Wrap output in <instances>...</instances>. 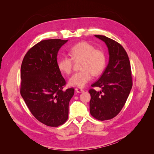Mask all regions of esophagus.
<instances>
[{"instance_id": "esophagus-1", "label": "esophagus", "mask_w": 154, "mask_h": 154, "mask_svg": "<svg viewBox=\"0 0 154 154\" xmlns=\"http://www.w3.org/2000/svg\"><path fill=\"white\" fill-rule=\"evenodd\" d=\"M75 91L78 93H81V92H84V91H83V89H82V88H75Z\"/></svg>"}]
</instances>
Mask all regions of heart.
Masks as SVG:
<instances>
[{
	"label": "heart",
	"mask_w": 154,
	"mask_h": 154,
	"mask_svg": "<svg viewBox=\"0 0 154 154\" xmlns=\"http://www.w3.org/2000/svg\"><path fill=\"white\" fill-rule=\"evenodd\" d=\"M70 57L63 56L58 62L60 71L69 74L72 71L73 60H81L80 71L74 73L69 80L72 86L83 87L89 82L93 74L99 75L106 66V56L103 51L95 49L87 42H80L73 45L68 50Z\"/></svg>",
	"instance_id": "1"
}]
</instances>
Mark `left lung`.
Masks as SVG:
<instances>
[{"instance_id":"obj_1","label":"left lung","mask_w":154,"mask_h":154,"mask_svg":"<svg viewBox=\"0 0 154 154\" xmlns=\"http://www.w3.org/2000/svg\"><path fill=\"white\" fill-rule=\"evenodd\" d=\"M95 36L106 44L109 62L98 80L91 85L101 91H88L90 113L95 119L105 121L116 117L123 109L132 87V71L128 56L122 45L103 35Z\"/></svg>"}]
</instances>
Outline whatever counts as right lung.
Instances as JSON below:
<instances>
[{
	"label": "right lung",
	"mask_w": 154,
	"mask_h": 154,
	"mask_svg": "<svg viewBox=\"0 0 154 154\" xmlns=\"http://www.w3.org/2000/svg\"><path fill=\"white\" fill-rule=\"evenodd\" d=\"M67 40H42L27 52L21 65L20 94L40 122L57 127L68 119L73 88L63 90L66 82L58 67L57 54Z\"/></svg>",
	"instance_id": "add662e5"
}]
</instances>
